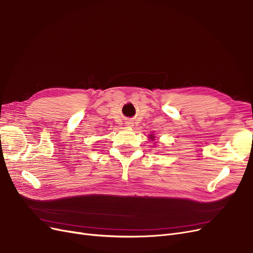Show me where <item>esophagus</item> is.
I'll return each instance as SVG.
<instances>
[{
	"mask_svg": "<svg viewBox=\"0 0 253 253\" xmlns=\"http://www.w3.org/2000/svg\"><path fill=\"white\" fill-rule=\"evenodd\" d=\"M126 125L130 127V126H132V123H131V122H129V121H128V122H126Z\"/></svg>",
	"mask_w": 253,
	"mask_h": 253,
	"instance_id": "obj_1",
	"label": "esophagus"
}]
</instances>
